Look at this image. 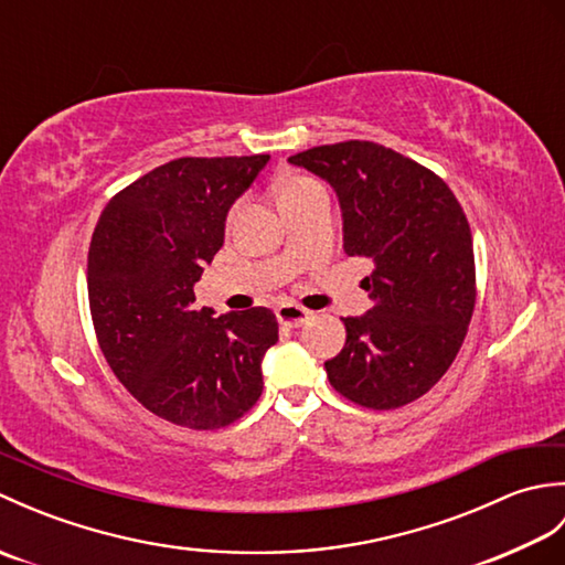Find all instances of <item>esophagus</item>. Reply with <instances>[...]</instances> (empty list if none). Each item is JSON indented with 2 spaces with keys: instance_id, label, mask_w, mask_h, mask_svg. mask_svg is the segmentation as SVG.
I'll list each match as a JSON object with an SVG mask.
<instances>
[{
  "instance_id": "34e87169",
  "label": "esophagus",
  "mask_w": 565,
  "mask_h": 565,
  "mask_svg": "<svg viewBox=\"0 0 565 565\" xmlns=\"http://www.w3.org/2000/svg\"><path fill=\"white\" fill-rule=\"evenodd\" d=\"M308 318H310V310H306L298 303H281L279 308H276V320H279L286 328H301Z\"/></svg>"
}]
</instances>
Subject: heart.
I'll return each mask as SVG.
<instances>
[{
	"label": "heart",
	"mask_w": 565,
	"mask_h": 565,
	"mask_svg": "<svg viewBox=\"0 0 565 565\" xmlns=\"http://www.w3.org/2000/svg\"><path fill=\"white\" fill-rule=\"evenodd\" d=\"M322 184L318 179L308 177V174H289L284 177L279 186H276V194H279V203L284 201H294V199H301L306 194H313V191H320Z\"/></svg>",
	"instance_id": "heart-1"
}]
</instances>
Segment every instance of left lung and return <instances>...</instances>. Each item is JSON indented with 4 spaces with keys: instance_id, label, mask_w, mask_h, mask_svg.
Segmentation results:
<instances>
[{
    "instance_id": "left-lung-1",
    "label": "left lung",
    "mask_w": 565,
    "mask_h": 565,
    "mask_svg": "<svg viewBox=\"0 0 565 565\" xmlns=\"http://www.w3.org/2000/svg\"><path fill=\"white\" fill-rule=\"evenodd\" d=\"M328 179L347 257L374 262L362 281L374 308L342 318L347 342L326 362L332 388L369 411H395L435 386L459 354L476 306L473 239L439 174L371 140L296 152Z\"/></svg>"
}]
</instances>
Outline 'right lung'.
I'll list each match as a JSON object with an SVG mask.
<instances>
[{"label": "right lung", "instance_id": "add662e5", "mask_svg": "<svg viewBox=\"0 0 565 565\" xmlns=\"http://www.w3.org/2000/svg\"><path fill=\"white\" fill-rule=\"evenodd\" d=\"M269 154L177 158L106 203L87 257L102 354L134 398L167 423L221 429L262 395V356L279 340L269 308L213 318L194 284L223 245L225 215Z\"/></svg>", "mask_w": 565, "mask_h": 565}]
</instances>
